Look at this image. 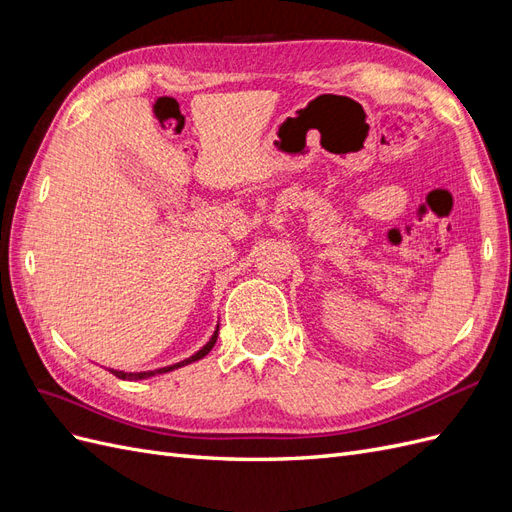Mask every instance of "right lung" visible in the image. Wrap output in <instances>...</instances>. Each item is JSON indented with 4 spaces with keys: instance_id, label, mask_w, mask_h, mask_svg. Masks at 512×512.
Segmentation results:
<instances>
[{
    "instance_id": "1",
    "label": "right lung",
    "mask_w": 512,
    "mask_h": 512,
    "mask_svg": "<svg viewBox=\"0 0 512 512\" xmlns=\"http://www.w3.org/2000/svg\"><path fill=\"white\" fill-rule=\"evenodd\" d=\"M218 331H220V324H218V329L213 331V335H211V339L209 342L200 348L198 352H194L192 356H188V359H183V361H179V363H175V365H168V367H160V369H151V371H119V369H111V374H115L117 378H121V380H147V378H153V376H158V374H166V371H173V369H179V367H183V365H190V363H194V361H200L203 359V356H207L209 352H211V348L215 346V342H218Z\"/></svg>"
}]
</instances>
